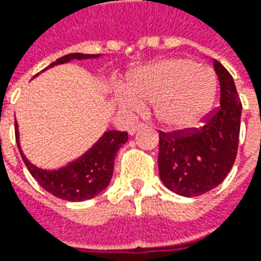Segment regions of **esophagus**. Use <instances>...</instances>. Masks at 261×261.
I'll use <instances>...</instances> for the list:
<instances>
[{"instance_id": "esophagus-1", "label": "esophagus", "mask_w": 261, "mask_h": 261, "mask_svg": "<svg viewBox=\"0 0 261 261\" xmlns=\"http://www.w3.org/2000/svg\"><path fill=\"white\" fill-rule=\"evenodd\" d=\"M145 127V123H135V125H132L130 127H129V135H135L136 132L139 130V129H144Z\"/></svg>"}]
</instances>
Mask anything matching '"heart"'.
Here are the masks:
<instances>
[{"label":"heart","instance_id":"b5f03b06","mask_svg":"<svg viewBox=\"0 0 261 261\" xmlns=\"http://www.w3.org/2000/svg\"><path fill=\"white\" fill-rule=\"evenodd\" d=\"M215 72L187 58H168L136 69L119 103L135 113L154 101V115L171 129L196 125L214 103Z\"/></svg>","mask_w":261,"mask_h":261}]
</instances>
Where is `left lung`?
<instances>
[{"label":"left lung","instance_id":"8db88e82","mask_svg":"<svg viewBox=\"0 0 261 261\" xmlns=\"http://www.w3.org/2000/svg\"><path fill=\"white\" fill-rule=\"evenodd\" d=\"M214 68L221 86L219 107L203 117L200 127L160 130V178L186 197L205 195L221 185L237 156L243 106L231 74L216 59Z\"/></svg>","mask_w":261,"mask_h":261}]
</instances>
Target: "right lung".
Segmentation results:
<instances>
[{
    "instance_id": "right-lung-1",
    "label": "right lung",
    "mask_w": 261,
    "mask_h": 261,
    "mask_svg": "<svg viewBox=\"0 0 261 261\" xmlns=\"http://www.w3.org/2000/svg\"><path fill=\"white\" fill-rule=\"evenodd\" d=\"M90 58H98V55L69 54L52 62L47 68L58 65V64H65L71 59H90ZM15 139L18 145L17 125H15ZM126 141H127V132L109 130L84 155L80 156L74 163L68 164L64 168L52 170V171L42 170L33 166L23 155L21 149H20V154L30 174L35 177L36 181L42 186L46 192L64 200L81 202V200H88L98 193H101L109 186L112 180V174H113L116 154Z\"/></svg>"
}]
</instances>
